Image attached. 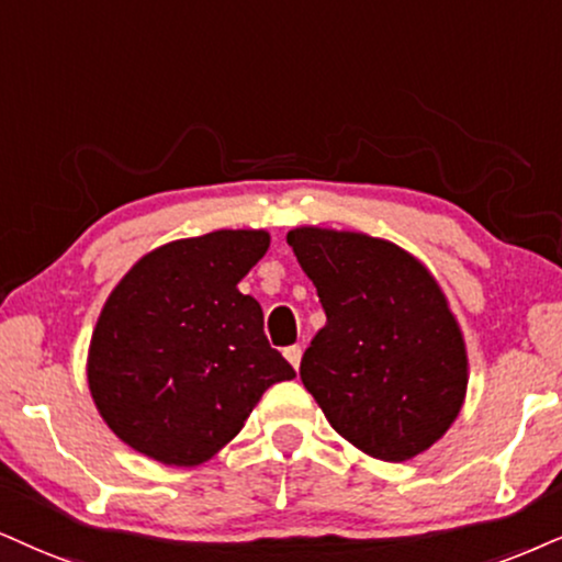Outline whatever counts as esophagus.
<instances>
[{"label":"esophagus","instance_id":"obj_1","mask_svg":"<svg viewBox=\"0 0 562 562\" xmlns=\"http://www.w3.org/2000/svg\"><path fill=\"white\" fill-rule=\"evenodd\" d=\"M283 357L289 359V364H292L294 370H300V362H302V346H300V344L286 346V349H283Z\"/></svg>","mask_w":562,"mask_h":562}]
</instances>
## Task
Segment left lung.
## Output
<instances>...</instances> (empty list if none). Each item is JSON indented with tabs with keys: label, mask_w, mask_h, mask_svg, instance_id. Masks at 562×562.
I'll list each match as a JSON object with an SVG mask.
<instances>
[{
	"label": "left lung",
	"mask_w": 562,
	"mask_h": 562,
	"mask_svg": "<svg viewBox=\"0 0 562 562\" xmlns=\"http://www.w3.org/2000/svg\"><path fill=\"white\" fill-rule=\"evenodd\" d=\"M328 323L300 378L341 438L406 461L446 435L467 396V349L438 281L393 241L302 226L286 234Z\"/></svg>",
	"instance_id": "8db88e82"
}]
</instances>
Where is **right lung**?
Returning a JSON list of instances; mask_svg holds the SVG:
<instances>
[{"mask_svg": "<svg viewBox=\"0 0 562 562\" xmlns=\"http://www.w3.org/2000/svg\"><path fill=\"white\" fill-rule=\"evenodd\" d=\"M268 232L177 239L130 268L103 304L88 355L90 396L120 440L169 467H198L239 432L262 393L292 380L258 300L237 283Z\"/></svg>", "mask_w": 562, "mask_h": 562, "instance_id": "right-lung-1", "label": "right lung"}]
</instances>
